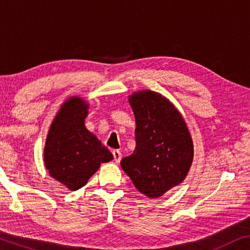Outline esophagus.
Masks as SVG:
<instances>
[{"label":"esophagus","instance_id":"34e87169","mask_svg":"<svg viewBox=\"0 0 250 250\" xmlns=\"http://www.w3.org/2000/svg\"><path fill=\"white\" fill-rule=\"evenodd\" d=\"M112 155H113V160H115L116 163H119L121 161L122 154H121L120 151H118V149H115V151H112Z\"/></svg>","mask_w":250,"mask_h":250}]
</instances>
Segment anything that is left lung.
<instances>
[{
    "instance_id": "8db88e82",
    "label": "left lung",
    "mask_w": 250,
    "mask_h": 250,
    "mask_svg": "<svg viewBox=\"0 0 250 250\" xmlns=\"http://www.w3.org/2000/svg\"><path fill=\"white\" fill-rule=\"evenodd\" d=\"M135 117V149L121 167L141 193L158 198L187 176L193 158L185 120L168 99L152 90L129 98Z\"/></svg>"
}]
</instances>
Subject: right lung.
<instances>
[{
	"label": "right lung",
	"instance_id": "obj_1",
	"mask_svg": "<svg viewBox=\"0 0 250 250\" xmlns=\"http://www.w3.org/2000/svg\"><path fill=\"white\" fill-rule=\"evenodd\" d=\"M87 109V104L79 97L63 104L50 126L44 146L49 174L72 191L85 186L102 163L113 158L109 149L85 128Z\"/></svg>",
	"mask_w": 250,
	"mask_h": 250
}]
</instances>
